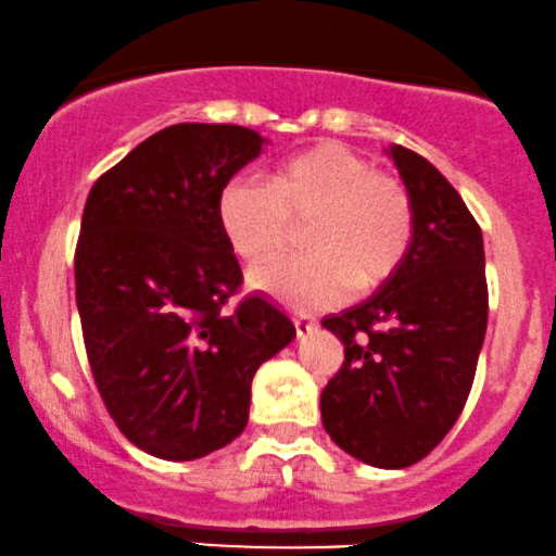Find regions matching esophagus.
Returning a JSON list of instances; mask_svg holds the SVG:
<instances>
[{"mask_svg":"<svg viewBox=\"0 0 556 556\" xmlns=\"http://www.w3.org/2000/svg\"><path fill=\"white\" fill-rule=\"evenodd\" d=\"M293 328H296V336H306V332L317 328V323L306 315H293Z\"/></svg>","mask_w":556,"mask_h":556,"instance_id":"1","label":"esophagus"}]
</instances>
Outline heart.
<instances>
[{
	"instance_id": "1",
	"label": "heart",
	"mask_w": 556,
	"mask_h": 556,
	"mask_svg": "<svg viewBox=\"0 0 556 556\" xmlns=\"http://www.w3.org/2000/svg\"><path fill=\"white\" fill-rule=\"evenodd\" d=\"M302 220L309 252L250 276L254 289L296 309L341 302L351 286L377 289L401 267L414 239V205L403 181L338 142L289 155L267 181L237 176L220 189V231L247 263L278 254L289 244L291 224Z\"/></svg>"
}]
</instances>
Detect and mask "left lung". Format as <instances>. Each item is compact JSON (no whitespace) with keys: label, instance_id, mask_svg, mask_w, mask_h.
I'll return each mask as SVG.
<instances>
[{"label":"left lung","instance_id":"1","mask_svg":"<svg viewBox=\"0 0 556 556\" xmlns=\"http://www.w3.org/2000/svg\"><path fill=\"white\" fill-rule=\"evenodd\" d=\"M414 205L401 267L367 302L323 325L343 343L325 384L323 427L375 468H406L445 440L471 393L484 343V239L455 187L414 150L390 148Z\"/></svg>","mask_w":556,"mask_h":556}]
</instances>
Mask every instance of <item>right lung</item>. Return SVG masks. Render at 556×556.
Listing matches in <instances>:
<instances>
[{
	"label": "right lung",
	"instance_id": "obj_1",
	"mask_svg": "<svg viewBox=\"0 0 556 556\" xmlns=\"http://www.w3.org/2000/svg\"><path fill=\"white\" fill-rule=\"evenodd\" d=\"M239 124H172L98 176L75 250V299L103 406L163 460L226 447L250 419L252 377L296 328L244 296L218 224L220 189L263 150Z\"/></svg>",
	"mask_w": 556,
	"mask_h": 556
}]
</instances>
